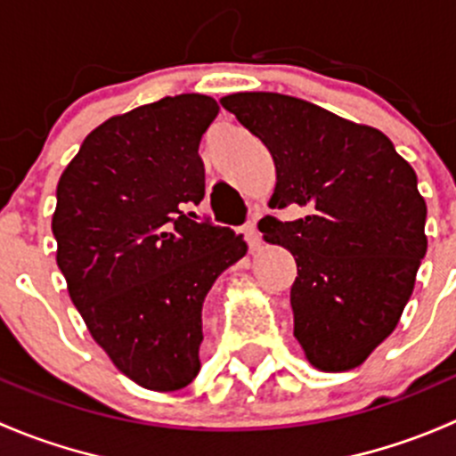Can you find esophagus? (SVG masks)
I'll use <instances>...</instances> for the list:
<instances>
[{"label":"esophagus","instance_id":"34e87169","mask_svg":"<svg viewBox=\"0 0 456 456\" xmlns=\"http://www.w3.org/2000/svg\"><path fill=\"white\" fill-rule=\"evenodd\" d=\"M245 240H247V245H249L251 251L257 249V247L262 245V238L256 229V220H251V223L245 224Z\"/></svg>","mask_w":456,"mask_h":456}]
</instances>
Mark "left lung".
Returning a JSON list of instances; mask_svg holds the SVG:
<instances>
[{
	"instance_id": "1",
	"label": "left lung",
	"mask_w": 456,
	"mask_h": 456,
	"mask_svg": "<svg viewBox=\"0 0 456 456\" xmlns=\"http://www.w3.org/2000/svg\"><path fill=\"white\" fill-rule=\"evenodd\" d=\"M220 103L273 156L271 209H302L257 224L297 262L293 335L314 369H357L397 329L426 256L415 169L384 132L309 101L238 92Z\"/></svg>"
}]
</instances>
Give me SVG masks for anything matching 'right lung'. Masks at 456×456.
<instances>
[{
  "label": "right lung",
  "mask_w": 456,
  "mask_h": 456,
  "mask_svg": "<svg viewBox=\"0 0 456 456\" xmlns=\"http://www.w3.org/2000/svg\"><path fill=\"white\" fill-rule=\"evenodd\" d=\"M205 94L165 96L86 136L57 185V265L92 339L134 384L181 390L199 375L202 302L247 254L242 233L187 214L205 196Z\"/></svg>",
  "instance_id": "obj_1"
}]
</instances>
